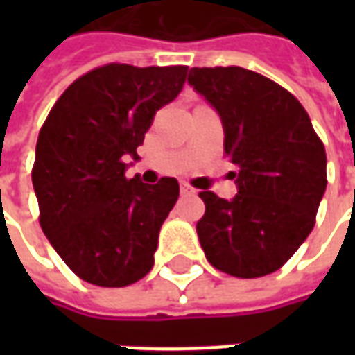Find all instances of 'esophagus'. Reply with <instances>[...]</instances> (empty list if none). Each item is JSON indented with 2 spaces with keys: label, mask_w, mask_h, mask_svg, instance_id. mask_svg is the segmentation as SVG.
I'll return each mask as SVG.
<instances>
[{
  "label": "esophagus",
  "mask_w": 355,
  "mask_h": 355,
  "mask_svg": "<svg viewBox=\"0 0 355 355\" xmlns=\"http://www.w3.org/2000/svg\"><path fill=\"white\" fill-rule=\"evenodd\" d=\"M180 192L182 196H196V190L188 182H180Z\"/></svg>",
  "instance_id": "obj_1"
}]
</instances>
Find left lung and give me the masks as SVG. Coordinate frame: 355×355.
<instances>
[{"mask_svg":"<svg viewBox=\"0 0 355 355\" xmlns=\"http://www.w3.org/2000/svg\"><path fill=\"white\" fill-rule=\"evenodd\" d=\"M188 83L215 108L236 165L232 200L201 192L196 230L207 261L251 279L279 270L308 234L327 188V155L302 104L239 66L192 68Z\"/></svg>","mask_w":355,"mask_h":355,"instance_id":"8db88e82","label":"left lung"}]
</instances>
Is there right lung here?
Returning <instances> with one entry per match:
<instances>
[{
	"instance_id": "right-lung-1",
	"label": "right lung",
	"mask_w": 355,
	"mask_h": 355,
	"mask_svg": "<svg viewBox=\"0 0 355 355\" xmlns=\"http://www.w3.org/2000/svg\"><path fill=\"white\" fill-rule=\"evenodd\" d=\"M186 73L188 66H102L73 81L43 123L32 171L40 224L83 282L125 287L154 266L180 188L173 177L127 178L125 162H139L155 112L177 98Z\"/></svg>"
}]
</instances>
